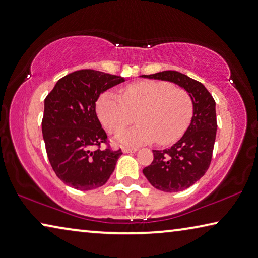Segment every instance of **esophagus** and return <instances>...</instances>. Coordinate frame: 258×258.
<instances>
[{
  "label": "esophagus",
  "mask_w": 258,
  "mask_h": 258,
  "mask_svg": "<svg viewBox=\"0 0 258 258\" xmlns=\"http://www.w3.org/2000/svg\"><path fill=\"white\" fill-rule=\"evenodd\" d=\"M138 149L137 148H128V147H124V148H122V153H125V154H128V153H136Z\"/></svg>",
  "instance_id": "esophagus-1"
}]
</instances>
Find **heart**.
Here are the masks:
<instances>
[{"instance_id": "heart-1", "label": "heart", "mask_w": 258, "mask_h": 258, "mask_svg": "<svg viewBox=\"0 0 258 258\" xmlns=\"http://www.w3.org/2000/svg\"><path fill=\"white\" fill-rule=\"evenodd\" d=\"M193 100L183 88L159 80H145L128 85L121 97L108 91L96 102L100 120L110 133H116L138 112L139 124L120 131L117 140L122 145H144L157 139L170 145L185 133L193 117Z\"/></svg>"}]
</instances>
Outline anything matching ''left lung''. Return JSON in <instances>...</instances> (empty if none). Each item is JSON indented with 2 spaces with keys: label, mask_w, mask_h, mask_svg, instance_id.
Instances as JSON below:
<instances>
[{
  "label": "left lung",
  "mask_w": 258,
  "mask_h": 258,
  "mask_svg": "<svg viewBox=\"0 0 258 258\" xmlns=\"http://www.w3.org/2000/svg\"><path fill=\"white\" fill-rule=\"evenodd\" d=\"M142 77L177 84L193 100V117L182 138L171 148L153 150V162L142 170L157 189L167 193L183 190L200 180L209 169L217 132L216 102L201 83L180 72L163 71Z\"/></svg>",
  "instance_id": "left-lung-1"
}]
</instances>
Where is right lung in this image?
<instances>
[{"label":"right lung","instance_id":"1","mask_svg":"<svg viewBox=\"0 0 258 258\" xmlns=\"http://www.w3.org/2000/svg\"><path fill=\"white\" fill-rule=\"evenodd\" d=\"M124 78L91 69L57 81L44 100L42 134L50 165L60 180L79 190L103 186L113 172L121 149L111 150L96 114V101ZM96 145L98 149L90 148Z\"/></svg>","mask_w":258,"mask_h":258}]
</instances>
